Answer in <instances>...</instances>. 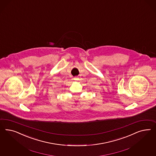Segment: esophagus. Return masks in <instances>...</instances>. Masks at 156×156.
Wrapping results in <instances>:
<instances>
[{
  "instance_id": "esophagus-1",
  "label": "esophagus",
  "mask_w": 156,
  "mask_h": 156,
  "mask_svg": "<svg viewBox=\"0 0 156 156\" xmlns=\"http://www.w3.org/2000/svg\"><path fill=\"white\" fill-rule=\"evenodd\" d=\"M74 80H78V78H76V77H75V78H74Z\"/></svg>"
}]
</instances>
